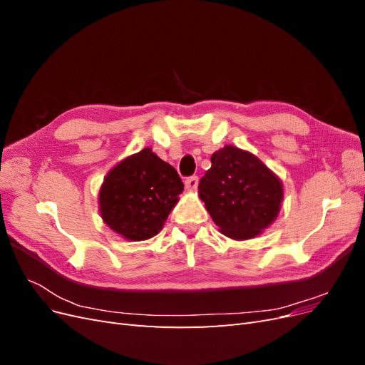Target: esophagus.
Masks as SVG:
<instances>
[{
  "mask_svg": "<svg viewBox=\"0 0 365 365\" xmlns=\"http://www.w3.org/2000/svg\"><path fill=\"white\" fill-rule=\"evenodd\" d=\"M197 184H200V178H197V176H190V178L185 180V187L189 190H196Z\"/></svg>",
  "mask_w": 365,
  "mask_h": 365,
  "instance_id": "34e87169",
  "label": "esophagus"
}]
</instances>
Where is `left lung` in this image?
I'll list each match as a JSON object with an SVG mask.
<instances>
[{
  "label": "left lung",
  "mask_w": 365,
  "mask_h": 365,
  "mask_svg": "<svg viewBox=\"0 0 365 365\" xmlns=\"http://www.w3.org/2000/svg\"><path fill=\"white\" fill-rule=\"evenodd\" d=\"M200 197L220 233L247 240L277 217L283 185L256 155L224 146L212 155V168L200 181Z\"/></svg>",
  "instance_id": "left-lung-1"
}]
</instances>
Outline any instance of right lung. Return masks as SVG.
<instances>
[{"label": "right lung", "mask_w": 365, "mask_h": 365, "mask_svg": "<svg viewBox=\"0 0 365 365\" xmlns=\"http://www.w3.org/2000/svg\"><path fill=\"white\" fill-rule=\"evenodd\" d=\"M184 184L169 163L146 148L105 176L98 205L105 224L128 240H146L160 233Z\"/></svg>", "instance_id": "1"}]
</instances>
